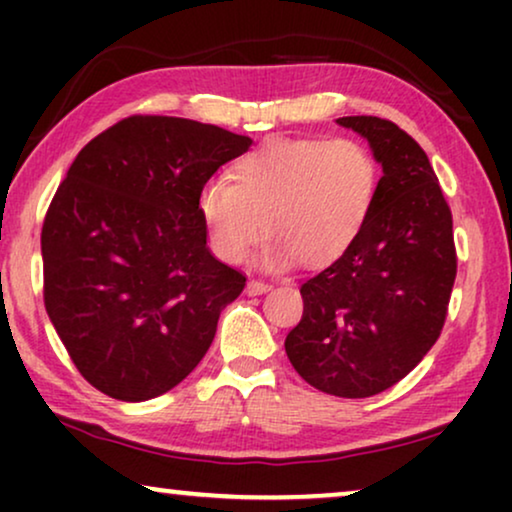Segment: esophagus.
Wrapping results in <instances>:
<instances>
[{
	"label": "esophagus",
	"mask_w": 512,
	"mask_h": 512,
	"mask_svg": "<svg viewBox=\"0 0 512 512\" xmlns=\"http://www.w3.org/2000/svg\"><path fill=\"white\" fill-rule=\"evenodd\" d=\"M270 289H272V284L261 282V279H249V284H247L249 296H261V293H268Z\"/></svg>",
	"instance_id": "esophagus-1"
}]
</instances>
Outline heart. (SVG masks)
<instances>
[{"instance_id":"1","label":"heart","mask_w":512,"mask_h":512,"mask_svg":"<svg viewBox=\"0 0 512 512\" xmlns=\"http://www.w3.org/2000/svg\"><path fill=\"white\" fill-rule=\"evenodd\" d=\"M377 163L352 137L272 139L209 179L198 212L216 258L237 265L263 233L268 265L326 268L359 240L377 195Z\"/></svg>"}]
</instances>
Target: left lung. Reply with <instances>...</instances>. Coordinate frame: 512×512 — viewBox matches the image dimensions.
Wrapping results in <instances>:
<instances>
[{
    "instance_id": "obj_1",
    "label": "left lung",
    "mask_w": 512,
    "mask_h": 512,
    "mask_svg": "<svg viewBox=\"0 0 512 512\" xmlns=\"http://www.w3.org/2000/svg\"><path fill=\"white\" fill-rule=\"evenodd\" d=\"M338 123L368 139L384 177L359 240L300 286L303 319L284 347L314 389L368 398L401 382L436 345L457 247L450 205L422 146L387 118Z\"/></svg>"
}]
</instances>
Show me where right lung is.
<instances>
[{"instance_id": "obj_1", "label": "right lung", "mask_w": 512, "mask_h": 512, "mask_svg": "<svg viewBox=\"0 0 512 512\" xmlns=\"http://www.w3.org/2000/svg\"><path fill=\"white\" fill-rule=\"evenodd\" d=\"M251 139L128 116L83 146L41 228L44 305L83 380L149 401L207 354L247 277L207 247L200 188Z\"/></svg>"}]
</instances>
